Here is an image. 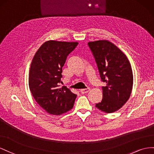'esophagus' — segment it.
Here are the masks:
<instances>
[{
    "label": "esophagus",
    "instance_id": "obj_1",
    "mask_svg": "<svg viewBox=\"0 0 154 154\" xmlns=\"http://www.w3.org/2000/svg\"><path fill=\"white\" fill-rule=\"evenodd\" d=\"M90 90V89L88 88H86V89H81L80 90V91L82 94H86V93H88V92H89Z\"/></svg>",
    "mask_w": 154,
    "mask_h": 154
}]
</instances>
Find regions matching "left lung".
<instances>
[{"instance_id": "left-lung-1", "label": "left lung", "mask_w": 154, "mask_h": 154, "mask_svg": "<svg viewBox=\"0 0 154 154\" xmlns=\"http://www.w3.org/2000/svg\"><path fill=\"white\" fill-rule=\"evenodd\" d=\"M95 59L103 86V99L95 107L105 113L121 109L129 99L133 87L131 66L126 55L112 42L107 40L88 43Z\"/></svg>"}]
</instances>
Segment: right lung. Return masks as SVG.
<instances>
[{"label": "right lung", "instance_id": "1", "mask_svg": "<svg viewBox=\"0 0 154 154\" xmlns=\"http://www.w3.org/2000/svg\"><path fill=\"white\" fill-rule=\"evenodd\" d=\"M77 42L50 40L35 54L29 72V88L34 99L51 115L59 116L72 109L77 95L66 86L59 88L62 68Z\"/></svg>", "mask_w": 154, "mask_h": 154}]
</instances>
